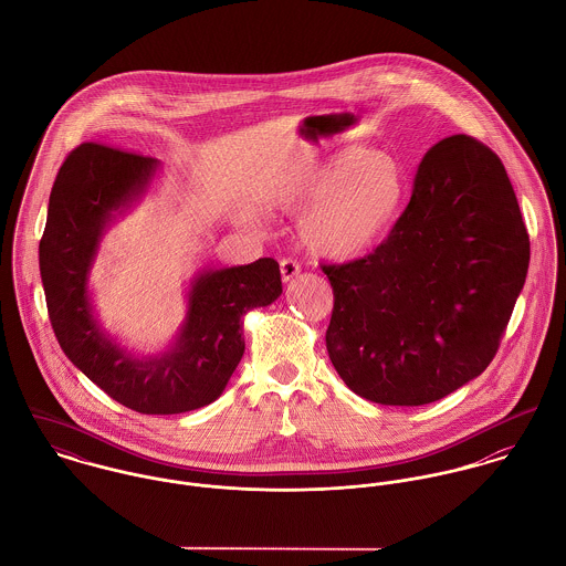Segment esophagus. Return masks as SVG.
Here are the masks:
<instances>
[{
	"label": "esophagus",
	"instance_id": "obj_1",
	"mask_svg": "<svg viewBox=\"0 0 566 566\" xmlns=\"http://www.w3.org/2000/svg\"><path fill=\"white\" fill-rule=\"evenodd\" d=\"M301 274V265L294 259H281V279L283 283H290L292 279H296Z\"/></svg>",
	"mask_w": 566,
	"mask_h": 566
}]
</instances>
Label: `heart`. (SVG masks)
<instances>
[{"mask_svg":"<svg viewBox=\"0 0 566 566\" xmlns=\"http://www.w3.org/2000/svg\"><path fill=\"white\" fill-rule=\"evenodd\" d=\"M405 202L401 165L373 150H344L298 176L279 198L301 220L305 245L324 259H353L381 242Z\"/></svg>","mask_w":566,"mask_h":566,"instance_id":"obj_1","label":"heart"}]
</instances>
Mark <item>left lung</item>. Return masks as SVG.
<instances>
[{
  "mask_svg": "<svg viewBox=\"0 0 566 566\" xmlns=\"http://www.w3.org/2000/svg\"><path fill=\"white\" fill-rule=\"evenodd\" d=\"M530 265V235L501 159L473 137L438 142L388 240L323 265L326 350L361 399L424 405L480 377Z\"/></svg>",
  "mask_w": 566,
  "mask_h": 566,
  "instance_id": "left-lung-1",
  "label": "left lung"
}]
</instances>
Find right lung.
<instances>
[{
  "mask_svg": "<svg viewBox=\"0 0 566 566\" xmlns=\"http://www.w3.org/2000/svg\"><path fill=\"white\" fill-rule=\"evenodd\" d=\"M159 163L104 144H82L61 165L39 243V268L54 335L76 368L117 403L139 413H180L213 403L242 359V318L274 303L281 270L270 256L193 279L187 318L157 357L119 348L95 321L86 281L115 211L130 207Z\"/></svg>",
  "mask_w": 566,
  "mask_h": 566,
  "instance_id": "right-lung-1",
  "label": "right lung"
}]
</instances>
